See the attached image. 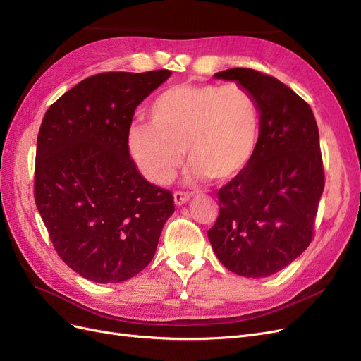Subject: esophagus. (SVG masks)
<instances>
[{
  "mask_svg": "<svg viewBox=\"0 0 361 361\" xmlns=\"http://www.w3.org/2000/svg\"><path fill=\"white\" fill-rule=\"evenodd\" d=\"M173 197H174V203H176V206H180L191 199V194L185 192V191H176Z\"/></svg>",
  "mask_w": 361,
  "mask_h": 361,
  "instance_id": "34e87169",
  "label": "esophagus"
}]
</instances>
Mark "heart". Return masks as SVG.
Returning a JSON list of instances; mask_svg holds the SVG:
<instances>
[{"label": "heart", "instance_id": "1", "mask_svg": "<svg viewBox=\"0 0 361 361\" xmlns=\"http://www.w3.org/2000/svg\"><path fill=\"white\" fill-rule=\"evenodd\" d=\"M149 125H134L128 146L140 171L157 185L169 183L185 149L194 178L223 182L241 173L255 155L260 110L241 84H179L147 108Z\"/></svg>", "mask_w": 361, "mask_h": 361}]
</instances>
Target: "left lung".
I'll use <instances>...</instances> for the list:
<instances>
[{
	"instance_id": "obj_1",
	"label": "left lung",
	"mask_w": 361,
	"mask_h": 361,
	"mask_svg": "<svg viewBox=\"0 0 361 361\" xmlns=\"http://www.w3.org/2000/svg\"><path fill=\"white\" fill-rule=\"evenodd\" d=\"M214 76L255 94L260 133L247 167L218 190L220 212L207 238L228 271L268 277L313 239L325 185L318 125L309 104L274 76L245 68Z\"/></svg>"
}]
</instances>
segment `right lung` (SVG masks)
I'll return each instance as SVG.
<instances>
[{
	"label": "right lung",
	"mask_w": 361,
	"mask_h": 361,
	"mask_svg": "<svg viewBox=\"0 0 361 361\" xmlns=\"http://www.w3.org/2000/svg\"><path fill=\"white\" fill-rule=\"evenodd\" d=\"M171 75L104 72L54 102L37 135L35 200L60 259L87 280L118 283L154 259L173 194L129 157L135 108Z\"/></svg>",
	"instance_id": "right-lung-1"
}]
</instances>
